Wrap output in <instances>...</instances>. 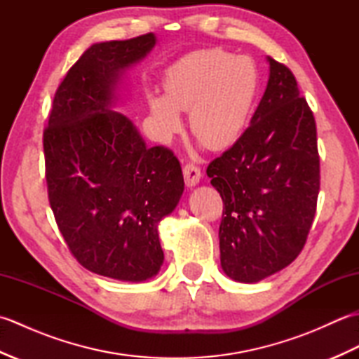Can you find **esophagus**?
<instances>
[{"label":"esophagus","instance_id":"obj_1","mask_svg":"<svg viewBox=\"0 0 359 359\" xmlns=\"http://www.w3.org/2000/svg\"><path fill=\"white\" fill-rule=\"evenodd\" d=\"M201 177H202V172L199 166H196L193 163H187L184 166V179H185L187 187H196L199 184Z\"/></svg>","mask_w":359,"mask_h":359}]
</instances>
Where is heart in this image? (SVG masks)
Masks as SVG:
<instances>
[{"label": "heart", "mask_w": 359, "mask_h": 359, "mask_svg": "<svg viewBox=\"0 0 359 359\" xmlns=\"http://www.w3.org/2000/svg\"><path fill=\"white\" fill-rule=\"evenodd\" d=\"M165 95L151 93L152 126L168 142L180 133L179 111H189V128L210 149H225L245 129L259 93V71L247 55L224 49L188 53L170 66L163 77Z\"/></svg>", "instance_id": "heart-1"}]
</instances>
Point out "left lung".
Returning a JSON list of instances; mask_svg holds the SVG:
<instances>
[{"label":"left lung","instance_id":"obj_1","mask_svg":"<svg viewBox=\"0 0 359 359\" xmlns=\"http://www.w3.org/2000/svg\"><path fill=\"white\" fill-rule=\"evenodd\" d=\"M270 77L250 126L207 168L224 201L220 265L253 284L299 256L319 194L316 123L292 71L271 57Z\"/></svg>","mask_w":359,"mask_h":359}]
</instances>
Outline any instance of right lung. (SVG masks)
<instances>
[{"instance_id": "right-lung-1", "label": "right lung", "mask_w": 359, "mask_h": 359, "mask_svg": "<svg viewBox=\"0 0 359 359\" xmlns=\"http://www.w3.org/2000/svg\"><path fill=\"white\" fill-rule=\"evenodd\" d=\"M154 46V34L90 46L60 83L43 134L49 203L71 253L86 270L126 282L158 273L157 225L185 187L172 151L148 148L112 111L121 75Z\"/></svg>"}]
</instances>
